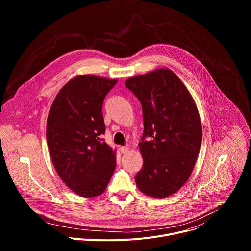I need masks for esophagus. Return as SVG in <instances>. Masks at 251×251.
<instances>
[{
    "instance_id": "esophagus-1",
    "label": "esophagus",
    "mask_w": 251,
    "mask_h": 251,
    "mask_svg": "<svg viewBox=\"0 0 251 251\" xmlns=\"http://www.w3.org/2000/svg\"><path fill=\"white\" fill-rule=\"evenodd\" d=\"M129 150H130V148H129L128 146H124V147H121V148H120V152H121L122 154L127 153Z\"/></svg>"
}]
</instances>
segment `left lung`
Segmentation results:
<instances>
[{
	"instance_id": "left-lung-1",
	"label": "left lung",
	"mask_w": 251,
	"mask_h": 251,
	"mask_svg": "<svg viewBox=\"0 0 251 251\" xmlns=\"http://www.w3.org/2000/svg\"><path fill=\"white\" fill-rule=\"evenodd\" d=\"M125 85L141 102L144 121L138 145L144 164L136 185L149 197H170L187 183L198 159L202 130L197 104L167 67L129 77Z\"/></svg>"
}]
</instances>
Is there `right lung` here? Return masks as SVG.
<instances>
[{
	"mask_svg": "<svg viewBox=\"0 0 251 251\" xmlns=\"http://www.w3.org/2000/svg\"><path fill=\"white\" fill-rule=\"evenodd\" d=\"M92 75L67 81L55 96L47 121V141L61 181L83 198L100 196L116 167V150L102 142V105L116 84Z\"/></svg>",
	"mask_w": 251,
	"mask_h": 251,
	"instance_id": "right-lung-1",
	"label": "right lung"
}]
</instances>
